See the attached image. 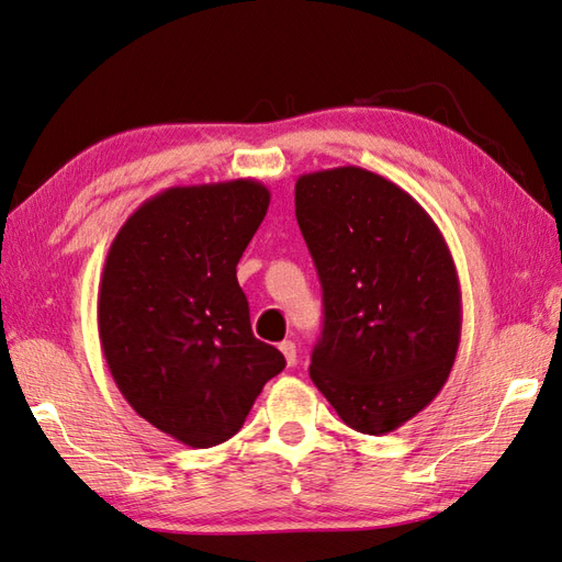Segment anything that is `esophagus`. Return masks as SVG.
Returning a JSON list of instances; mask_svg holds the SVG:
<instances>
[{
    "label": "esophagus",
    "mask_w": 562,
    "mask_h": 562,
    "mask_svg": "<svg viewBox=\"0 0 562 562\" xmlns=\"http://www.w3.org/2000/svg\"><path fill=\"white\" fill-rule=\"evenodd\" d=\"M279 349H281V353H283V359H285V363L289 366H293L295 363V359H297V353H295V345L291 339H285V341H281L279 345Z\"/></svg>",
    "instance_id": "34e87169"
}]
</instances>
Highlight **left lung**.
Returning <instances> with one entry per match:
<instances>
[{
    "mask_svg": "<svg viewBox=\"0 0 562 562\" xmlns=\"http://www.w3.org/2000/svg\"><path fill=\"white\" fill-rule=\"evenodd\" d=\"M295 217L323 283L311 378L361 434L395 431L441 393L461 345V283L431 215L361 167L297 177Z\"/></svg>",
    "mask_w": 562,
    "mask_h": 562,
    "instance_id": "1",
    "label": "left lung"
}]
</instances>
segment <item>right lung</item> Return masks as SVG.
I'll return each instance as SVG.
<instances>
[{
    "mask_svg": "<svg viewBox=\"0 0 562 562\" xmlns=\"http://www.w3.org/2000/svg\"><path fill=\"white\" fill-rule=\"evenodd\" d=\"M269 201L255 179L165 189L123 223L101 271L109 373L137 415L191 449L235 437L285 366L251 335L237 283Z\"/></svg>",
    "mask_w": 562,
    "mask_h": 562,
    "instance_id": "right-lung-1",
    "label": "right lung"
}]
</instances>
